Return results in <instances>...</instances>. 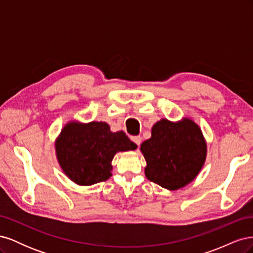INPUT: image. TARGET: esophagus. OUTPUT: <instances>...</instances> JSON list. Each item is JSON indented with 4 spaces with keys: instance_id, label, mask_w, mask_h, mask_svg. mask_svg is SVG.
I'll return each mask as SVG.
<instances>
[{
    "instance_id": "obj_1",
    "label": "esophagus",
    "mask_w": 253,
    "mask_h": 253,
    "mask_svg": "<svg viewBox=\"0 0 253 253\" xmlns=\"http://www.w3.org/2000/svg\"><path fill=\"white\" fill-rule=\"evenodd\" d=\"M131 140L136 144V145H140V143H141V137L140 136H133V137H131Z\"/></svg>"
}]
</instances>
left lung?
I'll return each mask as SVG.
<instances>
[{"label": "left lung", "instance_id": "1", "mask_svg": "<svg viewBox=\"0 0 253 253\" xmlns=\"http://www.w3.org/2000/svg\"><path fill=\"white\" fill-rule=\"evenodd\" d=\"M147 160V178L169 190L192 181L204 166L207 147L202 131L192 120L158 121L152 137L141 144Z\"/></svg>", "mask_w": 253, "mask_h": 253}]
</instances>
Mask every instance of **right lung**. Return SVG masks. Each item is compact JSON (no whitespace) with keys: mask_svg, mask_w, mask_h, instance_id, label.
Segmentation results:
<instances>
[{"mask_svg":"<svg viewBox=\"0 0 253 253\" xmlns=\"http://www.w3.org/2000/svg\"><path fill=\"white\" fill-rule=\"evenodd\" d=\"M137 145L124 132L112 133L105 122L68 124L56 143L59 164L78 185L105 181L112 175L111 165L118 151L135 150Z\"/></svg>","mask_w":253,"mask_h":253,"instance_id":"1","label":"right lung"}]
</instances>
